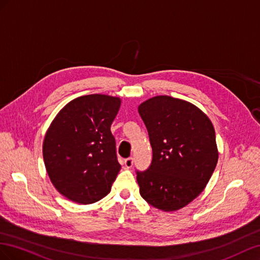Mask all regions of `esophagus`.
Instances as JSON below:
<instances>
[{"label":"esophagus","mask_w":260,"mask_h":260,"mask_svg":"<svg viewBox=\"0 0 260 260\" xmlns=\"http://www.w3.org/2000/svg\"><path fill=\"white\" fill-rule=\"evenodd\" d=\"M124 165H125V167L127 168V169H131L133 167V165H134V159H133L132 157L125 159L124 160Z\"/></svg>","instance_id":"esophagus-1"}]
</instances>
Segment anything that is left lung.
Wrapping results in <instances>:
<instances>
[{
    "label": "left lung",
    "instance_id": "obj_1",
    "mask_svg": "<svg viewBox=\"0 0 260 260\" xmlns=\"http://www.w3.org/2000/svg\"><path fill=\"white\" fill-rule=\"evenodd\" d=\"M152 148V161L136 171L139 192L163 211H175L204 190L216 169L218 149L211 121L196 106L157 95L138 107Z\"/></svg>",
    "mask_w": 260,
    "mask_h": 260
}]
</instances>
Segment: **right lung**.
Masks as SVG:
<instances>
[{
	"instance_id": "add662e5",
	"label": "right lung",
	"mask_w": 260,
	"mask_h": 260,
	"mask_svg": "<svg viewBox=\"0 0 260 260\" xmlns=\"http://www.w3.org/2000/svg\"><path fill=\"white\" fill-rule=\"evenodd\" d=\"M120 98L83 95L69 102L51 123L43 140L44 166L64 197L81 205L106 197L120 172L111 124Z\"/></svg>"
}]
</instances>
